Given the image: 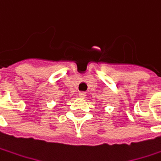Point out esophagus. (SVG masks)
I'll return each instance as SVG.
<instances>
[{
  "label": "esophagus",
  "instance_id": "obj_1",
  "mask_svg": "<svg viewBox=\"0 0 161 161\" xmlns=\"http://www.w3.org/2000/svg\"><path fill=\"white\" fill-rule=\"evenodd\" d=\"M79 96H80V97H86V92H83V91H81V92H80L79 93Z\"/></svg>",
  "mask_w": 161,
  "mask_h": 161
}]
</instances>
